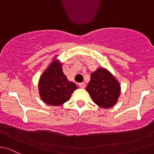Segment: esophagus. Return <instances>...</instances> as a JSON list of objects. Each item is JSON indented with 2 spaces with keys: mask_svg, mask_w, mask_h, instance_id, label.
<instances>
[{
  "mask_svg": "<svg viewBox=\"0 0 154 154\" xmlns=\"http://www.w3.org/2000/svg\"><path fill=\"white\" fill-rule=\"evenodd\" d=\"M79 86L81 88H85V82H82V83H79Z\"/></svg>",
  "mask_w": 154,
  "mask_h": 154,
  "instance_id": "34e87169",
  "label": "esophagus"
}]
</instances>
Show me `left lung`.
Instances as JSON below:
<instances>
[{"mask_svg":"<svg viewBox=\"0 0 154 154\" xmlns=\"http://www.w3.org/2000/svg\"><path fill=\"white\" fill-rule=\"evenodd\" d=\"M93 101L99 107L110 108L117 102L120 85L111 73L104 68L93 72L86 88Z\"/></svg>","mask_w":154,"mask_h":154,"instance_id":"1","label":"left lung"}]
</instances>
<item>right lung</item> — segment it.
<instances>
[{
  "mask_svg": "<svg viewBox=\"0 0 154 154\" xmlns=\"http://www.w3.org/2000/svg\"><path fill=\"white\" fill-rule=\"evenodd\" d=\"M41 98L46 104L59 106L67 101L77 88L64 75L61 64L55 60L42 74L38 84Z\"/></svg>",
  "mask_w": 154,
  "mask_h": 154,
  "instance_id": "obj_1",
  "label": "right lung"
}]
</instances>
